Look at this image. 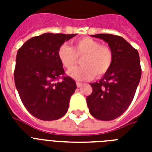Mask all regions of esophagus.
<instances>
[{"label":"esophagus","instance_id":"esophagus-1","mask_svg":"<svg viewBox=\"0 0 152 152\" xmlns=\"http://www.w3.org/2000/svg\"><path fill=\"white\" fill-rule=\"evenodd\" d=\"M82 85H83V83H80V82H77V83H76V86H77V88H80Z\"/></svg>","mask_w":152,"mask_h":152}]
</instances>
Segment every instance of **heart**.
<instances>
[{
  "instance_id": "b5f03b06",
  "label": "heart",
  "mask_w": 152,
  "mask_h": 152,
  "mask_svg": "<svg viewBox=\"0 0 152 152\" xmlns=\"http://www.w3.org/2000/svg\"><path fill=\"white\" fill-rule=\"evenodd\" d=\"M72 48L62 44L57 51V56L63 66L71 70L81 58L80 67L72 69L69 75L77 80H87L95 76L101 77L108 72L113 61L112 49L89 37L72 42Z\"/></svg>"
}]
</instances>
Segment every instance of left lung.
Instances as JSON below:
<instances>
[{"label": "left lung", "mask_w": 152, "mask_h": 152, "mask_svg": "<svg viewBox=\"0 0 152 152\" xmlns=\"http://www.w3.org/2000/svg\"><path fill=\"white\" fill-rule=\"evenodd\" d=\"M108 43L113 61L99 82L90 83L92 93L87 97L91 114L98 120L111 121L120 117L134 98L141 77L138 51L122 37L111 34L92 35Z\"/></svg>", "instance_id": "1"}]
</instances>
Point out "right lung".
Returning a JSON list of instances; mask_svg holds the SVG:
<instances>
[{
  "mask_svg": "<svg viewBox=\"0 0 152 152\" xmlns=\"http://www.w3.org/2000/svg\"><path fill=\"white\" fill-rule=\"evenodd\" d=\"M75 35L46 33L27 40L18 50L15 87L25 108L40 120H57L68 110L76 84L65 75L57 51Z\"/></svg>",
  "mask_w": 152,
  "mask_h": 152,
  "instance_id": "1",
  "label": "right lung"
}]
</instances>
